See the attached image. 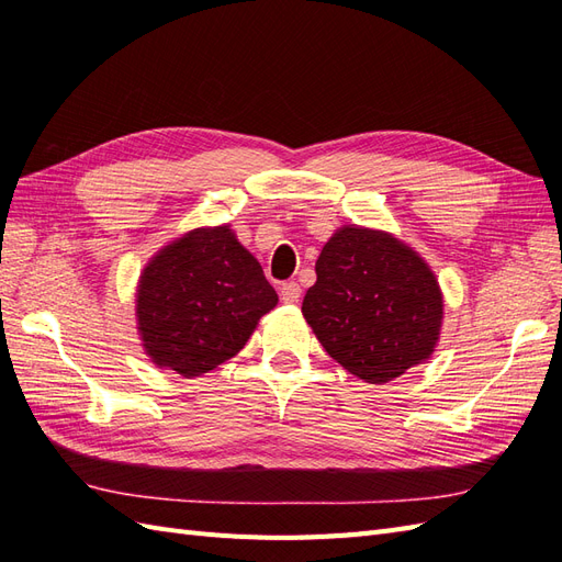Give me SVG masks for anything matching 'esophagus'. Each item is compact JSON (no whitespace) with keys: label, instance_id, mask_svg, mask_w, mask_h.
Wrapping results in <instances>:
<instances>
[{"label":"esophagus","instance_id":"34e87169","mask_svg":"<svg viewBox=\"0 0 562 562\" xmlns=\"http://www.w3.org/2000/svg\"><path fill=\"white\" fill-rule=\"evenodd\" d=\"M300 295H302V288H300V283H295V281H288V283H283V285H281V300H283L285 304H295V302L300 300Z\"/></svg>","mask_w":562,"mask_h":562}]
</instances>
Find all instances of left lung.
Listing matches in <instances>:
<instances>
[{"mask_svg":"<svg viewBox=\"0 0 562 562\" xmlns=\"http://www.w3.org/2000/svg\"><path fill=\"white\" fill-rule=\"evenodd\" d=\"M304 321L347 372L384 384L427 363L443 328V293L429 262L384 229L342 225L316 260Z\"/></svg>","mask_w":562,"mask_h":562,"instance_id":"1","label":"left lung"}]
</instances>
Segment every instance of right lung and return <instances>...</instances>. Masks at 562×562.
Masks as SVG:
<instances>
[{"mask_svg":"<svg viewBox=\"0 0 562 562\" xmlns=\"http://www.w3.org/2000/svg\"><path fill=\"white\" fill-rule=\"evenodd\" d=\"M279 295L229 225L196 227L151 255L135 321L157 368L199 378L239 353Z\"/></svg>","mask_w":562,"mask_h":562,"instance_id":"1","label":"right lung"}]
</instances>
